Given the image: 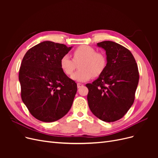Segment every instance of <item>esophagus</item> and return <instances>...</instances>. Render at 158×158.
<instances>
[{"label":"esophagus","mask_w":158,"mask_h":158,"mask_svg":"<svg viewBox=\"0 0 158 158\" xmlns=\"http://www.w3.org/2000/svg\"><path fill=\"white\" fill-rule=\"evenodd\" d=\"M77 86H78V88H80V87L83 86V84H81V83H78V84H77Z\"/></svg>","instance_id":"34e87169"}]
</instances>
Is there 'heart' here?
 <instances>
[{"instance_id":"b5f03b06","label":"heart","mask_w":158,"mask_h":158,"mask_svg":"<svg viewBox=\"0 0 158 158\" xmlns=\"http://www.w3.org/2000/svg\"><path fill=\"white\" fill-rule=\"evenodd\" d=\"M73 59L66 55L62 56L60 67L66 75L70 76L80 63V70L72 76V79L76 82H84L93 76L98 77L106 68V56L89 45L78 47L73 51Z\"/></svg>"}]
</instances>
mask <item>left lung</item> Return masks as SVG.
Instances as JSON below:
<instances>
[{
    "label": "left lung",
    "mask_w": 158,
    "mask_h": 158,
    "mask_svg": "<svg viewBox=\"0 0 158 158\" xmlns=\"http://www.w3.org/2000/svg\"><path fill=\"white\" fill-rule=\"evenodd\" d=\"M98 45L106 50L107 63L99 78L85 85L88 106L102 121L114 122L125 116L133 104L139 73L135 58L126 47L110 41Z\"/></svg>",
    "instance_id": "left-lung-1"
}]
</instances>
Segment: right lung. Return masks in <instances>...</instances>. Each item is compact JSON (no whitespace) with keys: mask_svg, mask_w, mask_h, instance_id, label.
<instances>
[{"mask_svg":"<svg viewBox=\"0 0 158 158\" xmlns=\"http://www.w3.org/2000/svg\"><path fill=\"white\" fill-rule=\"evenodd\" d=\"M72 47L46 41L28 50L19 71L21 98L37 120L54 122L70 109L77 84L60 67L61 57Z\"/></svg>","mask_w":158,"mask_h":158,"instance_id":"add662e5","label":"right lung"}]
</instances>
